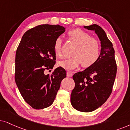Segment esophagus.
<instances>
[{"label":"esophagus","instance_id":"34e87169","mask_svg":"<svg viewBox=\"0 0 130 130\" xmlns=\"http://www.w3.org/2000/svg\"><path fill=\"white\" fill-rule=\"evenodd\" d=\"M72 75H73V74H72V72L68 71V72H67V77H71L72 76Z\"/></svg>","mask_w":130,"mask_h":130}]
</instances>
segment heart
I'll use <instances>...</instances> for the list:
<instances>
[{
	"mask_svg": "<svg viewBox=\"0 0 130 130\" xmlns=\"http://www.w3.org/2000/svg\"><path fill=\"white\" fill-rule=\"evenodd\" d=\"M68 36L77 44L71 58L59 61L58 65L65 70H72L81 64L83 68H89L98 61L100 54V44L96 39L81 29H74L68 32ZM62 40L58 37L53 44V50L56 56L61 58Z\"/></svg>",
	"mask_w": 130,
	"mask_h": 130,
	"instance_id": "1",
	"label": "heart"
}]
</instances>
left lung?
<instances>
[{
  "label": "left lung",
  "instance_id": "left-lung-1",
  "mask_svg": "<svg viewBox=\"0 0 130 130\" xmlns=\"http://www.w3.org/2000/svg\"><path fill=\"white\" fill-rule=\"evenodd\" d=\"M84 28L94 31L101 50L94 65L72 77L75 86L71 94V103L78 111L90 112L101 106L111 94L117 68L113 45L102 28L97 24Z\"/></svg>",
  "mask_w": 130,
  "mask_h": 130
}]
</instances>
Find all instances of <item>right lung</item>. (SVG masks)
Instances as JSON below:
<instances>
[{"label": "right lung", "mask_w": 130, "mask_h": 130, "mask_svg": "<svg viewBox=\"0 0 130 130\" xmlns=\"http://www.w3.org/2000/svg\"><path fill=\"white\" fill-rule=\"evenodd\" d=\"M65 30L59 25H37L24 33L17 48L15 83L25 101L36 109L52 104L60 83L67 77L66 71L60 67L51 75L44 72L54 67L53 44Z\"/></svg>", "instance_id": "add662e5"}]
</instances>
